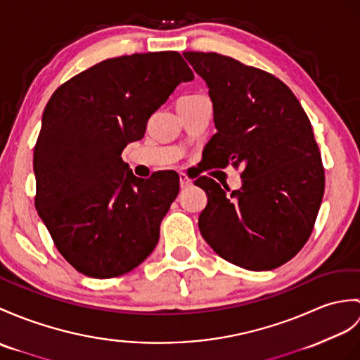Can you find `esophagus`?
Segmentation results:
<instances>
[{
	"mask_svg": "<svg viewBox=\"0 0 360 360\" xmlns=\"http://www.w3.org/2000/svg\"><path fill=\"white\" fill-rule=\"evenodd\" d=\"M179 186H181V188H187L191 186V179L187 176L186 173H179Z\"/></svg>",
	"mask_w": 360,
	"mask_h": 360,
	"instance_id": "1",
	"label": "esophagus"
}]
</instances>
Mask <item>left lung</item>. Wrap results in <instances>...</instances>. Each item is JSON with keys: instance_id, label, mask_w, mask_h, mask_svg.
Returning a JSON list of instances; mask_svg holds the SVG:
<instances>
[{"instance_id": "left-lung-1", "label": "left lung", "mask_w": 360, "mask_h": 360, "mask_svg": "<svg viewBox=\"0 0 360 360\" xmlns=\"http://www.w3.org/2000/svg\"><path fill=\"white\" fill-rule=\"evenodd\" d=\"M205 81L216 131L204 148L207 167H242V187L212 178L200 235L225 261L245 270L278 269L310 238L325 174L310 120L281 79L230 56L184 52Z\"/></svg>"}]
</instances>
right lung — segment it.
<instances>
[{
  "label": "right lung",
  "instance_id": "obj_1",
  "mask_svg": "<svg viewBox=\"0 0 360 360\" xmlns=\"http://www.w3.org/2000/svg\"><path fill=\"white\" fill-rule=\"evenodd\" d=\"M193 72L178 52L112 58L55 90L33 153L35 207L79 273L110 279L153 252L178 196L176 172L136 178L121 153Z\"/></svg>",
  "mask_w": 360,
  "mask_h": 360
}]
</instances>
